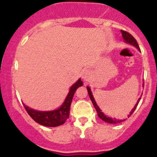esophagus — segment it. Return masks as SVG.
<instances>
[{"label": "esophagus", "mask_w": 157, "mask_h": 157, "mask_svg": "<svg viewBox=\"0 0 157 157\" xmlns=\"http://www.w3.org/2000/svg\"><path fill=\"white\" fill-rule=\"evenodd\" d=\"M91 73L90 71L89 70H83L82 71V78L83 79L85 80V81H87V80L90 79V78Z\"/></svg>", "instance_id": "1"}]
</instances>
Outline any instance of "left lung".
<instances>
[{"mask_svg": "<svg viewBox=\"0 0 157 157\" xmlns=\"http://www.w3.org/2000/svg\"><path fill=\"white\" fill-rule=\"evenodd\" d=\"M121 32H122V35H123V39H124V41H126L127 43H129V44H130V45H133L134 46H135L136 48H138V49H139V45H138V42H137V41H136V39L134 38V37H133L131 34H130V33H128V32L125 31V30H121ZM87 90H88V94H89V96H90V98L91 101H92L93 105H94V108H95L96 111H97V112H98V116H99L100 119H101L102 120H104L105 122H106V123H121V122L124 121V120H113V119H112V118H109V117H107L106 116H105V114H104L103 112H101V109H99V107L98 106V105H97V103H96L95 100H94V97H93V94L92 93H91V90H90V88L89 86H87ZM140 100H141V98H139L138 101V102H137V104L135 105V106H134V109H132V111L130 112V115L133 114V112H134V110L136 109V108H137V106H138V103H139Z\"/></svg>", "mask_w": 157, "mask_h": 157, "instance_id": "obj_1", "label": "left lung"}]
</instances>
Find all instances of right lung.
Here are the masks:
<instances>
[{
    "instance_id": "add662e5",
    "label": "right lung",
    "mask_w": 157,
    "mask_h": 157,
    "mask_svg": "<svg viewBox=\"0 0 157 157\" xmlns=\"http://www.w3.org/2000/svg\"><path fill=\"white\" fill-rule=\"evenodd\" d=\"M82 84L83 83L81 79L78 80L74 85L71 87L70 91L67 96L63 105L56 110L50 111V112H40V111H36L30 109L25 105H23L25 109L29 114V116L36 123H39L41 125L50 127H55L62 125L69 118L71 104L72 98H73V96H74L76 90L79 86H82Z\"/></svg>"
}]
</instances>
